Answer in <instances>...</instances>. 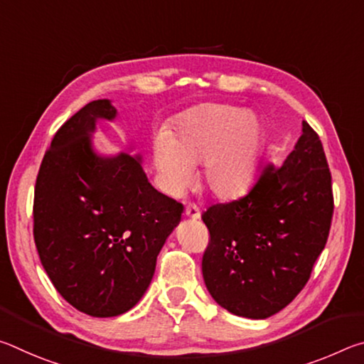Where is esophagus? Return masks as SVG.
<instances>
[{"label": "esophagus", "mask_w": 364, "mask_h": 364, "mask_svg": "<svg viewBox=\"0 0 364 364\" xmlns=\"http://www.w3.org/2000/svg\"><path fill=\"white\" fill-rule=\"evenodd\" d=\"M184 215H186L188 218L197 220V218H200V210H199V207H197V205L189 204V205H186V208H184Z\"/></svg>", "instance_id": "obj_1"}]
</instances>
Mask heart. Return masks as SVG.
Masks as SVG:
<instances>
[{
  "instance_id": "heart-1",
  "label": "heart",
  "mask_w": 364,
  "mask_h": 364,
  "mask_svg": "<svg viewBox=\"0 0 364 364\" xmlns=\"http://www.w3.org/2000/svg\"><path fill=\"white\" fill-rule=\"evenodd\" d=\"M263 146V127L252 112L225 104L202 107L180 122L175 133L159 134L154 164L167 193L178 196L202 162L200 178L213 196L228 199L254 181Z\"/></svg>"
}]
</instances>
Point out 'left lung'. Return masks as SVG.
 Returning a JSON list of instances; mask_svg holds the SVG:
<instances>
[{
  "label": "left lung",
  "instance_id": "obj_1",
  "mask_svg": "<svg viewBox=\"0 0 364 364\" xmlns=\"http://www.w3.org/2000/svg\"><path fill=\"white\" fill-rule=\"evenodd\" d=\"M331 171L316 132L279 164L262 170L249 193L202 213L210 242L202 274L213 300L232 315L264 319L297 297L329 236Z\"/></svg>",
  "mask_w": 364,
  "mask_h": 364
}]
</instances>
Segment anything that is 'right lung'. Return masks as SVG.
<instances>
[{
    "label": "right lung",
    "instance_id": "right-lung-1",
    "mask_svg": "<svg viewBox=\"0 0 364 364\" xmlns=\"http://www.w3.org/2000/svg\"><path fill=\"white\" fill-rule=\"evenodd\" d=\"M115 117L109 100L72 115L54 134L35 184L33 237L43 268L72 306L96 318L138 304L183 213L180 202L147 180L141 156L95 151L96 122Z\"/></svg>",
    "mask_w": 364,
    "mask_h": 364
}]
</instances>
